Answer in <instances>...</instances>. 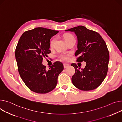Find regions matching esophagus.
<instances>
[{
	"label": "esophagus",
	"mask_w": 122,
	"mask_h": 122,
	"mask_svg": "<svg viewBox=\"0 0 122 122\" xmlns=\"http://www.w3.org/2000/svg\"><path fill=\"white\" fill-rule=\"evenodd\" d=\"M68 66H69V64H67V63H64L63 64V66H64V68H67Z\"/></svg>",
	"instance_id": "34e87169"
}]
</instances>
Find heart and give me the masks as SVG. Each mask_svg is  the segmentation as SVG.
<instances>
[{"label":"heart","instance_id":"b5f03b06","mask_svg":"<svg viewBox=\"0 0 122 122\" xmlns=\"http://www.w3.org/2000/svg\"><path fill=\"white\" fill-rule=\"evenodd\" d=\"M74 38V37L73 36L72 34H69V33L66 34L64 35V38L65 39L67 43H68L71 40H72ZM55 41H56L55 37H53L51 40H50L49 42V46L50 48L53 47ZM69 56H70V54H67V53H61L58 55L59 58L61 60L63 61H67L69 59Z\"/></svg>","mask_w":122,"mask_h":122}]
</instances>
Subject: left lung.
I'll use <instances>...</instances> for the list:
<instances>
[{
    "label": "left lung",
    "mask_w": 122,
    "mask_h": 122,
    "mask_svg": "<svg viewBox=\"0 0 122 122\" xmlns=\"http://www.w3.org/2000/svg\"><path fill=\"white\" fill-rule=\"evenodd\" d=\"M66 31L74 32L77 37L78 49L75 54L77 61L86 62L81 70L76 63L71 64L75 70L72 77L73 85L82 91L97 88L104 80L108 69L109 54L104 40L98 33L84 26Z\"/></svg>",
    "instance_id": "8db88e82"
}]
</instances>
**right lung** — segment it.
<instances>
[{"label":"right lung","mask_w":122,"mask_h":122,"mask_svg":"<svg viewBox=\"0 0 122 122\" xmlns=\"http://www.w3.org/2000/svg\"><path fill=\"white\" fill-rule=\"evenodd\" d=\"M59 31L36 27L25 32L20 37L15 51L20 75L31 91L46 94L56 87L59 75L63 70V64L56 61L47 69L43 58L51 52L50 39Z\"/></svg>","instance_id":"right-lung-1"}]
</instances>
